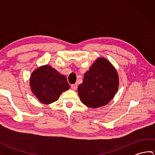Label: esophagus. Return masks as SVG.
I'll return each instance as SVG.
<instances>
[{
  "mask_svg": "<svg viewBox=\"0 0 155 155\" xmlns=\"http://www.w3.org/2000/svg\"><path fill=\"white\" fill-rule=\"evenodd\" d=\"M77 87H78V84H77V83H75V84H72V85H71V88H72V90H77Z\"/></svg>",
  "mask_w": 155,
  "mask_h": 155,
  "instance_id": "1",
  "label": "esophagus"
}]
</instances>
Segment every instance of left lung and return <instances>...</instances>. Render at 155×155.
I'll return each instance as SVG.
<instances>
[{
  "instance_id": "8db88e82",
  "label": "left lung",
  "mask_w": 155,
  "mask_h": 155,
  "mask_svg": "<svg viewBox=\"0 0 155 155\" xmlns=\"http://www.w3.org/2000/svg\"><path fill=\"white\" fill-rule=\"evenodd\" d=\"M119 78L114 66L107 58L98 57L84 74L78 87L80 100L84 105L96 108L107 105L116 94Z\"/></svg>"
}]
</instances>
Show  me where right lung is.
I'll return each instance as SVG.
<instances>
[{"instance_id": "right-lung-1", "label": "right lung", "mask_w": 155, "mask_h": 155, "mask_svg": "<svg viewBox=\"0 0 155 155\" xmlns=\"http://www.w3.org/2000/svg\"><path fill=\"white\" fill-rule=\"evenodd\" d=\"M30 87L39 101L49 104L57 101L62 92L70 88V85L64 75L59 73L50 65L45 64L32 72Z\"/></svg>"}]
</instances>
